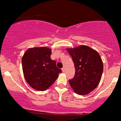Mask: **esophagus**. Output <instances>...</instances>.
Segmentation results:
<instances>
[{"label": "esophagus", "instance_id": "esophagus-1", "mask_svg": "<svg viewBox=\"0 0 121 121\" xmlns=\"http://www.w3.org/2000/svg\"><path fill=\"white\" fill-rule=\"evenodd\" d=\"M61 70H62V72H65V68H62L61 69Z\"/></svg>", "mask_w": 121, "mask_h": 121}]
</instances>
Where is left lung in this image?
Returning <instances> with one entry per match:
<instances>
[{
    "mask_svg": "<svg viewBox=\"0 0 121 121\" xmlns=\"http://www.w3.org/2000/svg\"><path fill=\"white\" fill-rule=\"evenodd\" d=\"M76 69L74 77L69 82L76 93L86 95L93 91L100 82L103 63L99 53L86 45L68 48Z\"/></svg>",
    "mask_w": 121,
    "mask_h": 121,
    "instance_id": "1",
    "label": "left lung"
}]
</instances>
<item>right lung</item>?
I'll use <instances>...</instances> for the list:
<instances>
[{
  "label": "right lung",
  "instance_id": "obj_1",
  "mask_svg": "<svg viewBox=\"0 0 121 121\" xmlns=\"http://www.w3.org/2000/svg\"><path fill=\"white\" fill-rule=\"evenodd\" d=\"M51 49L47 47L30 48L22 57L24 78L32 88L44 91L55 82L62 71L51 59Z\"/></svg>",
  "mask_w": 121,
  "mask_h": 121
}]
</instances>
